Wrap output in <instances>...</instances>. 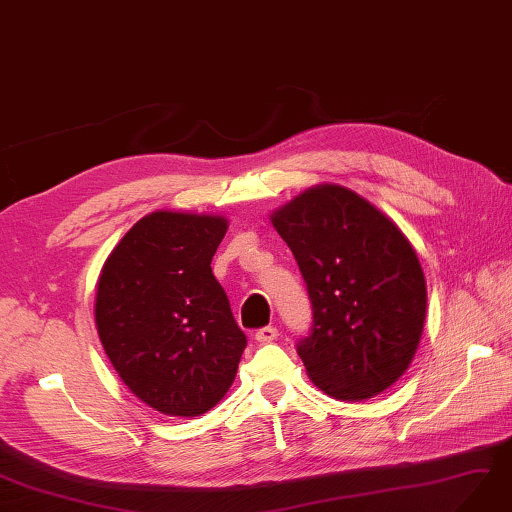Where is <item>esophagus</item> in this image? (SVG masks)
<instances>
[{"label":"esophagus","instance_id":"1","mask_svg":"<svg viewBox=\"0 0 512 512\" xmlns=\"http://www.w3.org/2000/svg\"><path fill=\"white\" fill-rule=\"evenodd\" d=\"M275 338H278V329H275L273 325L260 327V329L256 331V340H258L260 344H269V342H273Z\"/></svg>","mask_w":512,"mask_h":512}]
</instances>
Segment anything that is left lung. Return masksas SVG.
<instances>
[{
  "instance_id": "1",
  "label": "left lung",
  "mask_w": 512,
  "mask_h": 512,
  "mask_svg": "<svg viewBox=\"0 0 512 512\" xmlns=\"http://www.w3.org/2000/svg\"><path fill=\"white\" fill-rule=\"evenodd\" d=\"M271 222L293 252L312 303L297 353L316 388L364 400L403 377L420 344L426 282L392 219L340 185L308 189Z\"/></svg>"
}]
</instances>
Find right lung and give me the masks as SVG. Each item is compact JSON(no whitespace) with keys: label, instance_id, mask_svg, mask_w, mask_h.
Listing matches in <instances>:
<instances>
[{"label":"right lung","instance_id":"obj_1","mask_svg":"<svg viewBox=\"0 0 512 512\" xmlns=\"http://www.w3.org/2000/svg\"><path fill=\"white\" fill-rule=\"evenodd\" d=\"M226 230L217 215L150 213L101 271L103 349L129 390L165 416L206 413L237 375L247 338L211 269Z\"/></svg>","mask_w":512,"mask_h":512}]
</instances>
